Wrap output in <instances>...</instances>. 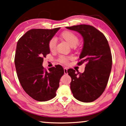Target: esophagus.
I'll use <instances>...</instances> for the list:
<instances>
[{
    "label": "esophagus",
    "instance_id": "34e87169",
    "mask_svg": "<svg viewBox=\"0 0 126 126\" xmlns=\"http://www.w3.org/2000/svg\"><path fill=\"white\" fill-rule=\"evenodd\" d=\"M63 70H64V73H65V74L67 75V68L66 67H64L63 68Z\"/></svg>",
    "mask_w": 126,
    "mask_h": 126
}]
</instances>
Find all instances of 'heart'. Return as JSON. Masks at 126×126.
Returning a JSON list of instances; mask_svg holds the SVG:
<instances>
[{
    "instance_id": "heart-1",
    "label": "heart",
    "mask_w": 126,
    "mask_h": 126,
    "mask_svg": "<svg viewBox=\"0 0 126 126\" xmlns=\"http://www.w3.org/2000/svg\"><path fill=\"white\" fill-rule=\"evenodd\" d=\"M61 38L69 45L71 47H74L78 44L79 42V38L77 35L74 32L70 31H65L61 33L60 34ZM56 42L54 38H51L48 42V48L51 51H54L56 49ZM71 59L70 56H66L63 55H61L59 57L58 61L60 63L66 64L67 63L68 61Z\"/></svg>"
}]
</instances>
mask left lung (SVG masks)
Listing matches in <instances>:
<instances>
[{
    "label": "left lung",
    "instance_id": "8db88e82",
    "mask_svg": "<svg viewBox=\"0 0 126 126\" xmlns=\"http://www.w3.org/2000/svg\"><path fill=\"white\" fill-rule=\"evenodd\" d=\"M66 28L82 35L83 47L78 65L85 63L83 73L67 70L71 78L70 88L73 96L84 103L98 99L105 91L112 67V55L108 40L103 33L91 25H79Z\"/></svg>",
    "mask_w": 126,
    "mask_h": 126
}]
</instances>
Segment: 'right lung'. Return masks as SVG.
<instances>
[{"label": "right lung", "instance_id": "add662e5", "mask_svg": "<svg viewBox=\"0 0 126 126\" xmlns=\"http://www.w3.org/2000/svg\"><path fill=\"white\" fill-rule=\"evenodd\" d=\"M59 29L30 30L17 42L14 61L18 80L26 93L37 101H48L56 96L64 73L61 65L49 71L42 66L44 58L50 53L48 42Z\"/></svg>", "mask_w": 126, "mask_h": 126}]
</instances>
